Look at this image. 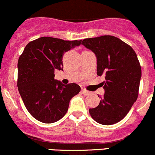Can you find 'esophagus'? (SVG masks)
<instances>
[{
    "instance_id": "1",
    "label": "esophagus",
    "mask_w": 155,
    "mask_h": 155,
    "mask_svg": "<svg viewBox=\"0 0 155 155\" xmlns=\"http://www.w3.org/2000/svg\"><path fill=\"white\" fill-rule=\"evenodd\" d=\"M82 92L84 96H88V95H90V94H91L90 91L85 90V89H82Z\"/></svg>"
}]
</instances>
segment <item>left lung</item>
I'll return each mask as SVG.
<instances>
[{"label":"left lung","instance_id":"obj_1","mask_svg":"<svg viewBox=\"0 0 155 155\" xmlns=\"http://www.w3.org/2000/svg\"><path fill=\"white\" fill-rule=\"evenodd\" d=\"M82 45L95 53L97 75L105 76V94L89 113L99 124H115L126 116L137 99L142 73L136 53L112 35L85 38Z\"/></svg>","mask_w":155,"mask_h":155}]
</instances>
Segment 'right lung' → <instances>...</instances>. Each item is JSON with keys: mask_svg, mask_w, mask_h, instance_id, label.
<instances>
[{"mask_svg": "<svg viewBox=\"0 0 155 155\" xmlns=\"http://www.w3.org/2000/svg\"><path fill=\"white\" fill-rule=\"evenodd\" d=\"M81 41L41 37L30 41L19 57V94L29 113L38 121L53 123L61 120L71 99L80 91L76 83L64 84L55 79L54 72L63 71V54Z\"/></svg>", "mask_w": 155, "mask_h": 155, "instance_id": "1", "label": "right lung"}]
</instances>
